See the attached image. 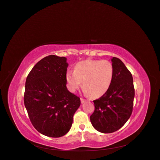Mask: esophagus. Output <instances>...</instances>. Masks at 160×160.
Returning a JSON list of instances; mask_svg holds the SVG:
<instances>
[{
  "instance_id": "34e87169",
  "label": "esophagus",
  "mask_w": 160,
  "mask_h": 160,
  "mask_svg": "<svg viewBox=\"0 0 160 160\" xmlns=\"http://www.w3.org/2000/svg\"><path fill=\"white\" fill-rule=\"evenodd\" d=\"M87 102L86 99H84L83 98H81V103H83L84 102Z\"/></svg>"
}]
</instances>
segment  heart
<instances>
[{
  "label": "heart",
  "instance_id": "heart-1",
  "mask_svg": "<svg viewBox=\"0 0 160 160\" xmlns=\"http://www.w3.org/2000/svg\"><path fill=\"white\" fill-rule=\"evenodd\" d=\"M114 75L112 63L108 60H86L77 63L74 72H67L66 79L68 89L75 92L82 82L86 93L92 97L103 95L111 85Z\"/></svg>",
  "mask_w": 160,
  "mask_h": 160
}]
</instances>
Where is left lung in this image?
<instances>
[{
  "instance_id": "1",
  "label": "left lung",
  "mask_w": 160,
  "mask_h": 160,
  "mask_svg": "<svg viewBox=\"0 0 160 160\" xmlns=\"http://www.w3.org/2000/svg\"><path fill=\"white\" fill-rule=\"evenodd\" d=\"M114 75L110 88L94 100V111L90 119L97 130L111 133L120 129L131 115L135 97L132 74L118 58L111 59Z\"/></svg>"
}]
</instances>
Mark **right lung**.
Here are the masks:
<instances>
[{
	"mask_svg": "<svg viewBox=\"0 0 160 160\" xmlns=\"http://www.w3.org/2000/svg\"><path fill=\"white\" fill-rule=\"evenodd\" d=\"M66 58L50 55L39 61L25 81L24 104L32 124L41 134L60 138L69 131L80 98L67 89Z\"/></svg>",
	"mask_w": 160,
	"mask_h": 160,
	"instance_id": "1",
	"label": "right lung"
}]
</instances>
